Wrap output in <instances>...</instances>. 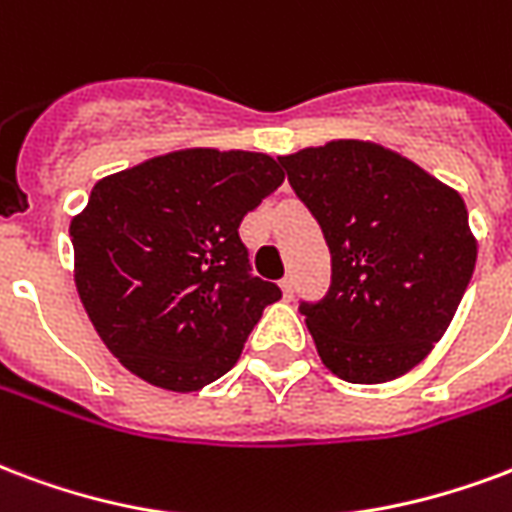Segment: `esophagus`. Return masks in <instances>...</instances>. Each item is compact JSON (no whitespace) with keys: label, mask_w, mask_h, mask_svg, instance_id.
<instances>
[{"label":"esophagus","mask_w":512,"mask_h":512,"mask_svg":"<svg viewBox=\"0 0 512 512\" xmlns=\"http://www.w3.org/2000/svg\"><path fill=\"white\" fill-rule=\"evenodd\" d=\"M279 287H282V293H285V298H293L295 293V282H293V276H285L282 282H279Z\"/></svg>","instance_id":"obj_1"}]
</instances>
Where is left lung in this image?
I'll list each match as a JSON object with an SVG mask.
<instances>
[{
    "label": "left lung",
    "mask_w": 512,
    "mask_h": 512,
    "mask_svg": "<svg viewBox=\"0 0 512 512\" xmlns=\"http://www.w3.org/2000/svg\"><path fill=\"white\" fill-rule=\"evenodd\" d=\"M279 162L331 249V290L301 304L323 366L355 385L415 369L448 331L478 260L461 195L372 140Z\"/></svg>",
    "instance_id": "left-lung-1"
}]
</instances>
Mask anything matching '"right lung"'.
Instances as JSON below:
<instances>
[{
	"label": "right lung",
	"instance_id": "right-lung-1",
	"mask_svg": "<svg viewBox=\"0 0 512 512\" xmlns=\"http://www.w3.org/2000/svg\"><path fill=\"white\" fill-rule=\"evenodd\" d=\"M282 181L260 151L181 149L94 184L70 222L75 287L124 369L192 393L236 366L282 298L249 274L238 225Z\"/></svg>",
	"mask_w": 512,
	"mask_h": 512
}]
</instances>
